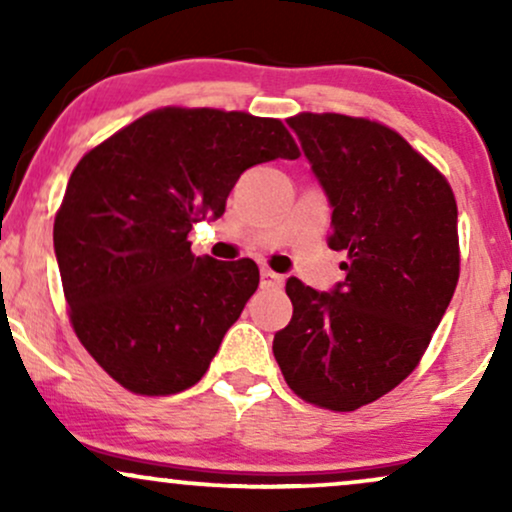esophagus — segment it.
Here are the masks:
<instances>
[{
    "instance_id": "obj_1",
    "label": "esophagus",
    "mask_w": 512,
    "mask_h": 512,
    "mask_svg": "<svg viewBox=\"0 0 512 512\" xmlns=\"http://www.w3.org/2000/svg\"><path fill=\"white\" fill-rule=\"evenodd\" d=\"M281 286H284V276L272 269H262V289H281Z\"/></svg>"
}]
</instances>
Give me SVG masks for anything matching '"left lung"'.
Listing matches in <instances>:
<instances>
[{"label":"left lung","mask_w":512,"mask_h":512,"mask_svg":"<svg viewBox=\"0 0 512 512\" xmlns=\"http://www.w3.org/2000/svg\"><path fill=\"white\" fill-rule=\"evenodd\" d=\"M289 127L332 204L346 279L320 293L291 276L274 334L286 385L315 407L356 411L419 366L460 279L457 202L445 175L368 117L298 113Z\"/></svg>","instance_id":"8db88e82"}]
</instances>
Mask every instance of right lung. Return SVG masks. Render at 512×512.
I'll return each instance as SVG.
<instances>
[{
  "label": "right lung",
  "instance_id": "add662e5",
  "mask_svg": "<svg viewBox=\"0 0 512 512\" xmlns=\"http://www.w3.org/2000/svg\"><path fill=\"white\" fill-rule=\"evenodd\" d=\"M298 156L276 117L168 105L76 163L55 255L76 337L117 385L166 397L202 380L260 269L195 257L187 233L219 219L243 170Z\"/></svg>",
  "mask_w": 512,
  "mask_h": 512
}]
</instances>
